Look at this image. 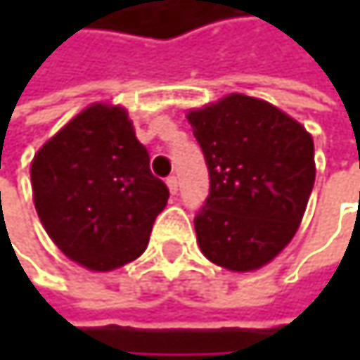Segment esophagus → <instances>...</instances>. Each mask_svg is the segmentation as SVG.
I'll return each instance as SVG.
<instances>
[{"label": "esophagus", "mask_w": 360, "mask_h": 360, "mask_svg": "<svg viewBox=\"0 0 360 360\" xmlns=\"http://www.w3.org/2000/svg\"><path fill=\"white\" fill-rule=\"evenodd\" d=\"M167 185H169V191H171V193H177V189H179V181H177L175 175L167 177Z\"/></svg>", "instance_id": "obj_1"}]
</instances>
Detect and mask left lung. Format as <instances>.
I'll return each mask as SVG.
<instances>
[{
    "instance_id": "8db88e82",
    "label": "left lung",
    "mask_w": 360,
    "mask_h": 360,
    "mask_svg": "<svg viewBox=\"0 0 360 360\" xmlns=\"http://www.w3.org/2000/svg\"><path fill=\"white\" fill-rule=\"evenodd\" d=\"M210 193L193 225L202 254L246 273L283 250L304 217L315 185L311 133L264 100L229 94L189 110Z\"/></svg>"
}]
</instances>
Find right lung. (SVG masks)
I'll use <instances>...</instances> for the list:
<instances>
[{
    "label": "right lung",
    "mask_w": 360,
    "mask_h": 360,
    "mask_svg": "<svg viewBox=\"0 0 360 360\" xmlns=\"http://www.w3.org/2000/svg\"><path fill=\"white\" fill-rule=\"evenodd\" d=\"M31 183L51 242L91 271L141 256L169 200L127 110L110 104L85 108L45 141L33 158Z\"/></svg>",
    "instance_id": "right-lung-1"
}]
</instances>
